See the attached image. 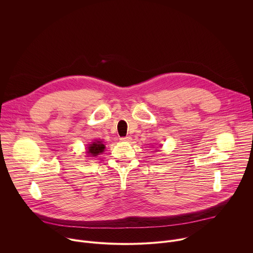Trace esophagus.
Returning <instances> with one entry per match:
<instances>
[{
    "label": "esophagus",
    "instance_id": "1",
    "mask_svg": "<svg viewBox=\"0 0 253 253\" xmlns=\"http://www.w3.org/2000/svg\"><path fill=\"white\" fill-rule=\"evenodd\" d=\"M120 140H121L122 142H131L132 138H131L130 136H126V137H121Z\"/></svg>",
    "mask_w": 253,
    "mask_h": 253
}]
</instances>
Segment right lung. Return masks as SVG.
Wrapping results in <instances>:
<instances>
[{
	"label": "right lung",
	"instance_id": "add662e5",
	"mask_svg": "<svg viewBox=\"0 0 253 253\" xmlns=\"http://www.w3.org/2000/svg\"><path fill=\"white\" fill-rule=\"evenodd\" d=\"M88 149H89L88 153H90V155L97 156L98 154H100L104 151L105 145L104 144H102L101 141H97V142H93L90 145V147H88Z\"/></svg>",
	"mask_w": 253,
	"mask_h": 253
}]
</instances>
